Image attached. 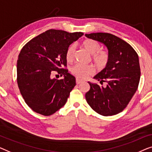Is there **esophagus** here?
<instances>
[{"mask_svg": "<svg viewBox=\"0 0 152 152\" xmlns=\"http://www.w3.org/2000/svg\"><path fill=\"white\" fill-rule=\"evenodd\" d=\"M83 82L82 80H80V79L79 78H76V83L77 84H80V83H81Z\"/></svg>", "mask_w": 152, "mask_h": 152, "instance_id": "1", "label": "esophagus"}]
</instances>
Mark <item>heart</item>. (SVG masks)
Instances as JSON below:
<instances>
[{"instance_id":"1","label":"heart","mask_w":152,"mask_h":152,"mask_svg":"<svg viewBox=\"0 0 152 152\" xmlns=\"http://www.w3.org/2000/svg\"><path fill=\"white\" fill-rule=\"evenodd\" d=\"M83 48L89 53L92 54V61L96 66L99 69L106 67L110 61V54L105 50H100V44L93 39L85 40L82 42ZM75 46L70 45L66 51L65 58L68 63H72L75 57ZM72 73L78 78L85 79L93 73L94 69L91 65H85L77 64L71 69Z\"/></svg>"}]
</instances>
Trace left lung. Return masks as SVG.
I'll list each match as a JSON object with an SVG mask.
<instances>
[{"label": "left lung", "instance_id": "8db88e82", "mask_svg": "<svg viewBox=\"0 0 152 152\" xmlns=\"http://www.w3.org/2000/svg\"><path fill=\"white\" fill-rule=\"evenodd\" d=\"M91 39L102 42L108 49L110 61L104 69L94 78L106 87L88 82L90 89L85 94L89 105L102 116L121 112L137 90L140 78L138 56L127 42L109 33L85 34Z\"/></svg>", "mask_w": 152, "mask_h": 152}]
</instances>
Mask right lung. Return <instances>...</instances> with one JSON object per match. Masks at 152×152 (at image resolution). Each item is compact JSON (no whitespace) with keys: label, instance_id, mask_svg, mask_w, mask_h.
I'll list each match as a JSON object with an SVG mask.
<instances>
[{"label":"right lung","instance_id":"right-lung-1","mask_svg":"<svg viewBox=\"0 0 152 152\" xmlns=\"http://www.w3.org/2000/svg\"><path fill=\"white\" fill-rule=\"evenodd\" d=\"M83 35L49 29L22 48L17 61V83L25 102L34 112L50 116L67 102L76 78L63 68L67 67L66 51ZM54 73L64 78L53 79Z\"/></svg>","mask_w":152,"mask_h":152}]
</instances>
